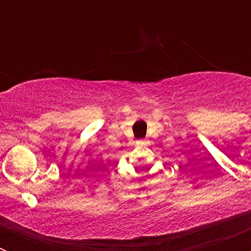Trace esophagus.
I'll return each mask as SVG.
<instances>
[{
  "label": "esophagus",
  "instance_id": "34e87169",
  "mask_svg": "<svg viewBox=\"0 0 251 251\" xmlns=\"http://www.w3.org/2000/svg\"><path fill=\"white\" fill-rule=\"evenodd\" d=\"M137 143H138V145H141V146H146V145H148V141H146V139H139Z\"/></svg>",
  "mask_w": 251,
  "mask_h": 251
}]
</instances>
